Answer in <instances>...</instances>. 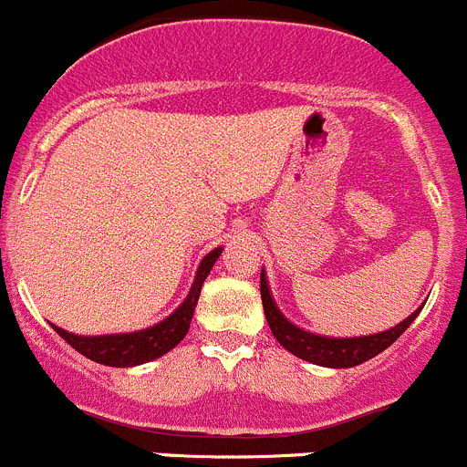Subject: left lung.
<instances>
[{
    "label": "left lung",
    "mask_w": 467,
    "mask_h": 467,
    "mask_svg": "<svg viewBox=\"0 0 467 467\" xmlns=\"http://www.w3.org/2000/svg\"><path fill=\"white\" fill-rule=\"evenodd\" d=\"M261 299L267 325H270L272 334L279 340L281 348H285L290 354L304 358V361L325 368H354L370 361L372 357H377L386 348H390L409 329L410 322L418 317V313L424 306L422 304L404 322H400V325H395L389 331H381V334L357 336V338H329V336H317L311 334V331L299 329L293 322H288V317H284V313L276 308L275 299H272L270 285H267L265 279V270H261Z\"/></svg>",
    "instance_id": "obj_1"
}]
</instances>
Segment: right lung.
<instances>
[{
  "label": "right lung",
  "mask_w": 467,
  "mask_h": 467,
  "mask_svg": "<svg viewBox=\"0 0 467 467\" xmlns=\"http://www.w3.org/2000/svg\"><path fill=\"white\" fill-rule=\"evenodd\" d=\"M220 254H223V247H215L213 252H209L202 258L200 267H197L195 281H192L191 285V293L183 299L182 306H179L172 316L165 317L163 322L150 327V329L133 331V334L77 336L61 329V327L52 325L54 331H57L67 345H72L78 354H83V357L90 358V361L101 363V366L133 368L140 366V363L154 361V358L163 357L170 349L177 348L183 340V336L188 334L192 313H195L197 306V299H200L202 284H204V279L209 276L211 267L215 265Z\"/></svg>",
  "instance_id": "obj_1"
}]
</instances>
